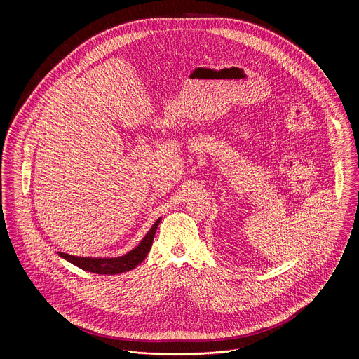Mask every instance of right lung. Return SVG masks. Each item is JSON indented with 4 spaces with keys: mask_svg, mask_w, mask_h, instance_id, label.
<instances>
[{
    "mask_svg": "<svg viewBox=\"0 0 359 359\" xmlns=\"http://www.w3.org/2000/svg\"><path fill=\"white\" fill-rule=\"evenodd\" d=\"M161 220L162 219L156 220V223L150 227L147 234L140 240V243L133 250L121 255V257H76V255H71L67 252H58V255L61 259L69 262L71 264L95 274L114 276L130 271L144 260L147 252L150 251L153 238H155V233Z\"/></svg>",
    "mask_w": 359,
    "mask_h": 359,
    "instance_id": "1",
    "label": "right lung"
}]
</instances>
